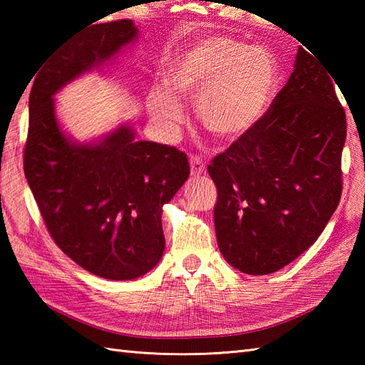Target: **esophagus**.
<instances>
[{
  "label": "esophagus",
  "mask_w": 365,
  "mask_h": 365,
  "mask_svg": "<svg viewBox=\"0 0 365 365\" xmlns=\"http://www.w3.org/2000/svg\"><path fill=\"white\" fill-rule=\"evenodd\" d=\"M190 166H191V175H202L205 174L207 166L204 160L199 155H191L190 157Z\"/></svg>",
  "instance_id": "obj_1"
}]
</instances>
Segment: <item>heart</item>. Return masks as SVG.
Instances as JSON below:
<instances>
[{"instance_id":"obj_1","label":"heart","mask_w":365,"mask_h":365,"mask_svg":"<svg viewBox=\"0 0 365 365\" xmlns=\"http://www.w3.org/2000/svg\"><path fill=\"white\" fill-rule=\"evenodd\" d=\"M274 58L229 37H210L175 61L169 91L157 92L150 111L173 130L183 119L178 100H196V114L208 133L227 143L243 136L257 122L273 96Z\"/></svg>"}]
</instances>
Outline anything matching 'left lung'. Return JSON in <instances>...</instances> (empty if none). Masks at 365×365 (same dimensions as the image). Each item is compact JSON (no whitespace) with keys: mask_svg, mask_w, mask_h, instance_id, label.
<instances>
[{"mask_svg":"<svg viewBox=\"0 0 365 365\" xmlns=\"http://www.w3.org/2000/svg\"><path fill=\"white\" fill-rule=\"evenodd\" d=\"M334 81L299 46L268 111L208 166L218 190L220 251L242 273L262 276L289 265L336 212L346 118Z\"/></svg>","mask_w":365,"mask_h":365,"instance_id":"left-lung-1","label":"left lung"}]
</instances>
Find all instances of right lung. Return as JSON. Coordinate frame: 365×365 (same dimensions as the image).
Returning <instances> with one entry per match:
<instances>
[{"label": "right lung", "mask_w": 365, "mask_h": 365, "mask_svg": "<svg viewBox=\"0 0 365 365\" xmlns=\"http://www.w3.org/2000/svg\"><path fill=\"white\" fill-rule=\"evenodd\" d=\"M131 20L92 25L54 50L31 78L23 168L46 230L89 273L128 281L165 251L161 208L190 175L185 152L135 141L122 125L102 141L76 144L61 131L53 96L133 42Z\"/></svg>", "instance_id": "1"}]
</instances>
